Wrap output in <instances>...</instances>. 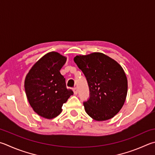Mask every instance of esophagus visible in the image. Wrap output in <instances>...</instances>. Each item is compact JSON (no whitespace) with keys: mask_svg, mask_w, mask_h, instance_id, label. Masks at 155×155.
<instances>
[{"mask_svg":"<svg viewBox=\"0 0 155 155\" xmlns=\"http://www.w3.org/2000/svg\"><path fill=\"white\" fill-rule=\"evenodd\" d=\"M73 91H74V95H77V94L78 90H77V87H74V88H73Z\"/></svg>","mask_w":155,"mask_h":155,"instance_id":"34e87169","label":"esophagus"}]
</instances>
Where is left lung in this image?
<instances>
[{
    "label": "left lung",
    "mask_w": 155,
    "mask_h": 155,
    "mask_svg": "<svg viewBox=\"0 0 155 155\" xmlns=\"http://www.w3.org/2000/svg\"><path fill=\"white\" fill-rule=\"evenodd\" d=\"M88 83L89 100L83 105L87 114L98 121L114 117L121 109L127 94V79L123 68L102 53L74 58Z\"/></svg>",
    "instance_id": "obj_1"
}]
</instances>
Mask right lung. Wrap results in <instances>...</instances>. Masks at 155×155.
<instances>
[{
	"label": "right lung",
	"instance_id": "obj_1",
	"mask_svg": "<svg viewBox=\"0 0 155 155\" xmlns=\"http://www.w3.org/2000/svg\"><path fill=\"white\" fill-rule=\"evenodd\" d=\"M66 61V58L59 53L49 52L36 61L25 78V91L31 107L45 119L58 116L64 104L73 95L60 72Z\"/></svg>",
	"mask_w": 155,
	"mask_h": 155
}]
</instances>
